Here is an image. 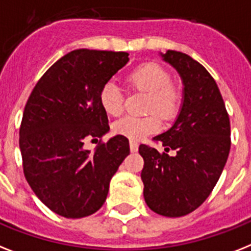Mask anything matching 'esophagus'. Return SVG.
<instances>
[{"label":"esophagus","instance_id":"obj_1","mask_svg":"<svg viewBox=\"0 0 251 251\" xmlns=\"http://www.w3.org/2000/svg\"><path fill=\"white\" fill-rule=\"evenodd\" d=\"M129 148L132 152H136V151L138 150V142H136V141H130Z\"/></svg>","mask_w":251,"mask_h":251}]
</instances>
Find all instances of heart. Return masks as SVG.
<instances>
[{
    "instance_id": "1",
    "label": "heart",
    "mask_w": 251,
    "mask_h": 251,
    "mask_svg": "<svg viewBox=\"0 0 251 251\" xmlns=\"http://www.w3.org/2000/svg\"><path fill=\"white\" fill-rule=\"evenodd\" d=\"M130 87L149 92L148 111L156 113L164 119H171L178 111L181 103V92L171 82V74L158 63H145L136 66L127 75ZM100 105L109 115H119L123 110V93L115 80H109L100 91ZM160 128V119L156 114L146 117L124 115L114 122V133L130 140L138 141Z\"/></svg>"
}]
</instances>
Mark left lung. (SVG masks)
I'll return each mask as SVG.
<instances>
[{
  "mask_svg": "<svg viewBox=\"0 0 251 251\" xmlns=\"http://www.w3.org/2000/svg\"><path fill=\"white\" fill-rule=\"evenodd\" d=\"M160 56L181 76L183 100L175 124L152 140L176 155L140 145L141 179L152 212L182 217L198 209L217 185L228 158L231 128L222 95L208 70L183 52L168 50Z\"/></svg>",
  "mask_w": 251,
  "mask_h": 251,
  "instance_id": "obj_1",
  "label": "left lung"
}]
</instances>
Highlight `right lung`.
Wrapping results in <instances>:
<instances>
[{
  "label": "right lung",
  "mask_w": 251,
  "mask_h": 251,
  "mask_svg": "<svg viewBox=\"0 0 251 251\" xmlns=\"http://www.w3.org/2000/svg\"><path fill=\"white\" fill-rule=\"evenodd\" d=\"M127 52L74 50L57 60L33 88L19 130L23 169L38 199L56 214L83 218L106 200L109 185L129 155L117 134L86 150L109 132L100 91L129 61Z\"/></svg>",
  "instance_id": "1"
}]
</instances>
